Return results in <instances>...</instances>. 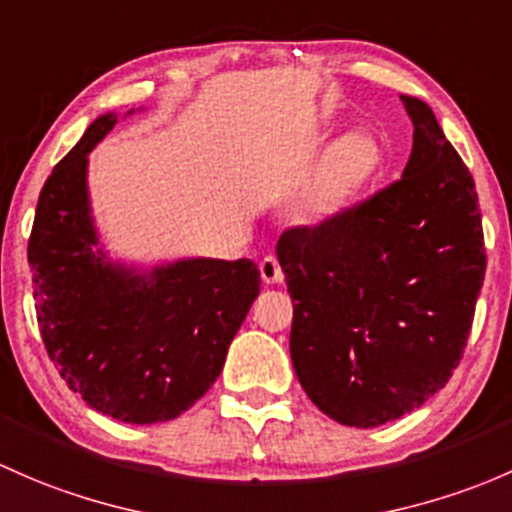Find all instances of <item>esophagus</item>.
Wrapping results in <instances>:
<instances>
[{"label": "esophagus", "instance_id": "34e87169", "mask_svg": "<svg viewBox=\"0 0 512 512\" xmlns=\"http://www.w3.org/2000/svg\"><path fill=\"white\" fill-rule=\"evenodd\" d=\"M258 271H261L263 283H268V286H273V283H281V281H283L281 263H278L276 258H273V256H266V258H263L261 266H258Z\"/></svg>", "mask_w": 512, "mask_h": 512}]
</instances>
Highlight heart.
I'll return each instance as SVG.
<instances>
[{
	"instance_id": "b5f03b06",
	"label": "heart",
	"mask_w": 512,
	"mask_h": 512,
	"mask_svg": "<svg viewBox=\"0 0 512 512\" xmlns=\"http://www.w3.org/2000/svg\"><path fill=\"white\" fill-rule=\"evenodd\" d=\"M372 162L374 145L367 135L350 133L337 140L305 202L310 217H328L335 212L350 189L370 172Z\"/></svg>"
}]
</instances>
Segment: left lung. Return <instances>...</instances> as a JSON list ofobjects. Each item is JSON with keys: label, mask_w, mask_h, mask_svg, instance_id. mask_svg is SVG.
I'll use <instances>...</instances> for the list:
<instances>
[{"label": "left lung", "mask_w": 512, "mask_h": 512, "mask_svg": "<svg viewBox=\"0 0 512 512\" xmlns=\"http://www.w3.org/2000/svg\"><path fill=\"white\" fill-rule=\"evenodd\" d=\"M404 175L318 226L283 231L291 360L330 419L370 429L414 412L461 362L486 276L476 184L424 100Z\"/></svg>", "instance_id": "8db88e82"}]
</instances>
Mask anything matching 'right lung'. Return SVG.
Instances as JSON below:
<instances>
[{
  "label": "right lung",
  "instance_id": "1",
  "mask_svg": "<svg viewBox=\"0 0 512 512\" xmlns=\"http://www.w3.org/2000/svg\"><path fill=\"white\" fill-rule=\"evenodd\" d=\"M115 123V113L93 120L41 189L29 236L36 320L51 362L88 407L157 424L217 382L261 273L251 258H182L142 271L98 249L88 152Z\"/></svg>",
  "mask_w": 512,
  "mask_h": 512
}]
</instances>
